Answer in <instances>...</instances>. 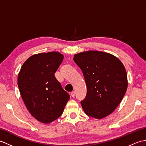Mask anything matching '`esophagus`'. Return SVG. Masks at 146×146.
I'll return each mask as SVG.
<instances>
[{
  "label": "esophagus",
  "mask_w": 146,
  "mask_h": 146,
  "mask_svg": "<svg viewBox=\"0 0 146 146\" xmlns=\"http://www.w3.org/2000/svg\"><path fill=\"white\" fill-rule=\"evenodd\" d=\"M70 94H71V96H72L73 98H74V96H75V92H74V91H72V92H71Z\"/></svg>",
  "instance_id": "34e87169"
}]
</instances>
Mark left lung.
<instances>
[{"label": "left lung", "instance_id": "obj_1", "mask_svg": "<svg viewBox=\"0 0 146 146\" xmlns=\"http://www.w3.org/2000/svg\"><path fill=\"white\" fill-rule=\"evenodd\" d=\"M74 62L82 71L87 87L81 101L88 116L101 119L115 110L126 92V69L111 54L88 51L74 55Z\"/></svg>", "mask_w": 146, "mask_h": 146}]
</instances>
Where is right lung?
Returning a JSON list of instances; mask_svg holds the SVG:
<instances>
[{
	"label": "right lung",
	"instance_id": "add662e5",
	"mask_svg": "<svg viewBox=\"0 0 146 146\" xmlns=\"http://www.w3.org/2000/svg\"><path fill=\"white\" fill-rule=\"evenodd\" d=\"M63 55L53 52L38 53L27 59L18 75V86L29 111L36 119L50 123L62 114L70 95L55 73Z\"/></svg>",
	"mask_w": 146,
	"mask_h": 146
}]
</instances>
